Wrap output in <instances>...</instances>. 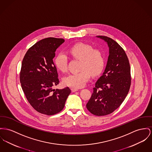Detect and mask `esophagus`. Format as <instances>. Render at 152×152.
I'll list each match as a JSON object with an SVG mask.
<instances>
[{"label":"esophagus","mask_w":152,"mask_h":152,"mask_svg":"<svg viewBox=\"0 0 152 152\" xmlns=\"http://www.w3.org/2000/svg\"><path fill=\"white\" fill-rule=\"evenodd\" d=\"M71 90L72 92H75V91H78V89H76V88H71Z\"/></svg>","instance_id":"34e87169"}]
</instances>
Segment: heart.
<instances>
[{
  "label": "heart",
  "instance_id": "heart-1",
  "mask_svg": "<svg viewBox=\"0 0 152 152\" xmlns=\"http://www.w3.org/2000/svg\"><path fill=\"white\" fill-rule=\"evenodd\" d=\"M69 53L72 57L81 60V71L65 77L63 83L66 86L76 89L83 88L90 80L91 74L92 76H97L103 69V53L99 49H93L91 45L84 43L76 44L70 48ZM67 56L63 52L59 53L55 59L56 67L62 72L67 70Z\"/></svg>",
  "mask_w": 152,
  "mask_h": 152
}]
</instances>
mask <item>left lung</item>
Returning a JSON list of instances; mask_svg holds the SVG:
<instances>
[{
    "label": "left lung",
    "mask_w": 152,
    "mask_h": 152,
    "mask_svg": "<svg viewBox=\"0 0 152 152\" xmlns=\"http://www.w3.org/2000/svg\"><path fill=\"white\" fill-rule=\"evenodd\" d=\"M109 56L102 75L95 83L86 108L96 116H105L116 110L127 96L131 85L130 66L127 55L118 42L107 36Z\"/></svg>",
    "instance_id": "left-lung-1"
}]
</instances>
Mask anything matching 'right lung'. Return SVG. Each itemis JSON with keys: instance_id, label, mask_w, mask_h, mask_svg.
I'll use <instances>...</instances> for the list:
<instances>
[{"instance_id": "right-lung-1", "label": "right lung", "mask_w": 152, "mask_h": 152, "mask_svg": "<svg viewBox=\"0 0 152 152\" xmlns=\"http://www.w3.org/2000/svg\"><path fill=\"white\" fill-rule=\"evenodd\" d=\"M63 39L49 37L37 42L26 52L22 62L20 82L31 107L41 113L52 115L61 112L71 93L69 87L53 89L59 84L53 59Z\"/></svg>"}]
</instances>
